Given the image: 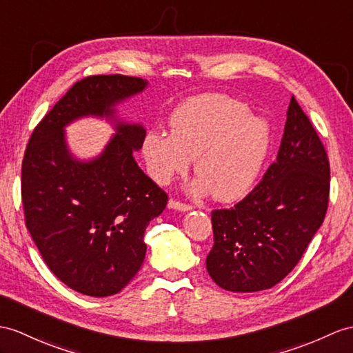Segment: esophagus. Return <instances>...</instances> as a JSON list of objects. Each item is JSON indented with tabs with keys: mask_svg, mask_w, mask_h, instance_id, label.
<instances>
[{
	"mask_svg": "<svg viewBox=\"0 0 353 353\" xmlns=\"http://www.w3.org/2000/svg\"><path fill=\"white\" fill-rule=\"evenodd\" d=\"M168 206L170 210H176V211H190L192 206L188 203H183V202H178L175 199H170L168 202Z\"/></svg>",
	"mask_w": 353,
	"mask_h": 353,
	"instance_id": "1",
	"label": "esophagus"
}]
</instances>
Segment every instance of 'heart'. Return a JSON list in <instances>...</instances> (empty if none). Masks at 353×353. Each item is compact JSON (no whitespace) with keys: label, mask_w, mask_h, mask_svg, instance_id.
<instances>
[{"label":"heart","mask_w":353,"mask_h":353,"mask_svg":"<svg viewBox=\"0 0 353 353\" xmlns=\"http://www.w3.org/2000/svg\"><path fill=\"white\" fill-rule=\"evenodd\" d=\"M270 145V125L248 114V106L225 94H202L181 103L170 115V134L150 130L142 152L151 178L169 184L194 159L199 176L194 196L212 193L229 202L250 190Z\"/></svg>","instance_id":"obj_1"}]
</instances>
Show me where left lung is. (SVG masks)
Instances as JSON below:
<instances>
[{
    "label": "left lung",
    "instance_id": "8db88e82",
    "mask_svg": "<svg viewBox=\"0 0 353 353\" xmlns=\"http://www.w3.org/2000/svg\"><path fill=\"white\" fill-rule=\"evenodd\" d=\"M328 201V156L292 96L277 159L262 181L232 208L211 212L214 245L206 271L230 292L276 286L322 226Z\"/></svg>",
    "mask_w": 353,
    "mask_h": 353
}]
</instances>
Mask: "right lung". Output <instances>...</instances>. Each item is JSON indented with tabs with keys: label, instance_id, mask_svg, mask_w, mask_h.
I'll use <instances>...</instances> for the list:
<instances>
[{
	"label": "right lung",
	"instance_id": "add662e5",
	"mask_svg": "<svg viewBox=\"0 0 353 353\" xmlns=\"http://www.w3.org/2000/svg\"><path fill=\"white\" fill-rule=\"evenodd\" d=\"M141 77H83L34 128L22 161L25 225L49 270L70 289L110 296L133 280L147 253L150 221L168 194L137 166L145 128L115 118V106L147 88ZM82 116L108 117L117 133L99 158L68 151L63 127Z\"/></svg>",
	"mask_w": 353,
	"mask_h": 353
}]
</instances>
